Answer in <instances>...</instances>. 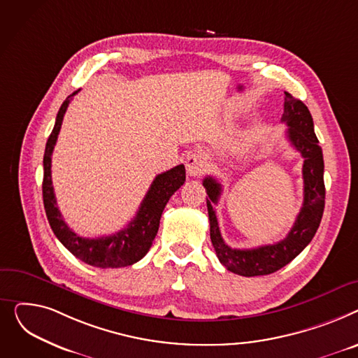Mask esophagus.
Returning a JSON list of instances; mask_svg holds the SVG:
<instances>
[{"instance_id": "obj_1", "label": "esophagus", "mask_w": 358, "mask_h": 358, "mask_svg": "<svg viewBox=\"0 0 358 358\" xmlns=\"http://www.w3.org/2000/svg\"><path fill=\"white\" fill-rule=\"evenodd\" d=\"M185 163H186V172H187L189 176L199 178L206 172L208 163H206L205 157L201 153L187 155Z\"/></svg>"}]
</instances>
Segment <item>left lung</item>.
I'll list each match as a JSON object with an SVG mask.
<instances>
[{
  "label": "left lung",
  "instance_id": "1",
  "mask_svg": "<svg viewBox=\"0 0 358 358\" xmlns=\"http://www.w3.org/2000/svg\"><path fill=\"white\" fill-rule=\"evenodd\" d=\"M282 122L287 125V140L303 157V203L295 224L289 234L276 244L262 245L257 248L240 250L231 248L222 240L214 203H218L222 192L221 183L213 176H206L202 182L206 189V206L209 215V234L215 248L218 260L227 270L236 275L253 278L275 273L295 259L312 241L321 224L325 206L324 185V157L320 141L313 131V120L306 105L285 92V111Z\"/></svg>",
  "mask_w": 358,
  "mask_h": 358
}]
</instances>
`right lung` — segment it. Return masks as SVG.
<instances>
[{"label":"right lung","instance_id":"1","mask_svg":"<svg viewBox=\"0 0 358 358\" xmlns=\"http://www.w3.org/2000/svg\"><path fill=\"white\" fill-rule=\"evenodd\" d=\"M78 91L69 95L62 103L55 127L46 143L43 157V203L46 215L57 240L83 263L101 268L131 266L141 260L147 255V251L150 250L157 234L160 217L166 203L185 183V166H175L173 169L163 172L155 178L149 192L145 194L136 217L129 222L127 228L120 229L118 233L111 236L98 238H87L76 234L62 218L56 205L55 191L52 186V153L62 127L63 115H65L71 99L78 94Z\"/></svg>","mask_w":358,"mask_h":358}]
</instances>
